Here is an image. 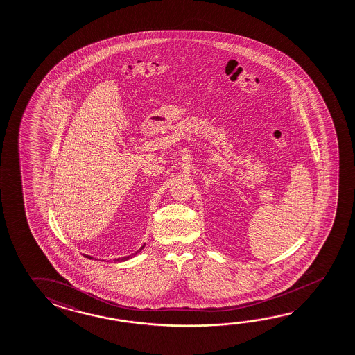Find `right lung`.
I'll list each match as a JSON object with an SVG mask.
<instances>
[{
	"label": "right lung",
	"instance_id": "1",
	"mask_svg": "<svg viewBox=\"0 0 355 355\" xmlns=\"http://www.w3.org/2000/svg\"><path fill=\"white\" fill-rule=\"evenodd\" d=\"M145 246H146V244L142 245V246H141V248H140V250L136 251V252H135V254H132V255L125 256V257H119V259H115V261L122 262V261H126V260H130V259H132V257H134V256L139 255V254H140V252H141V250H142V249H144V248H145ZM84 256H85V257H87V259H90V260H96V259H94L93 256H90V255H84Z\"/></svg>",
	"mask_w": 355,
	"mask_h": 355
}]
</instances>
